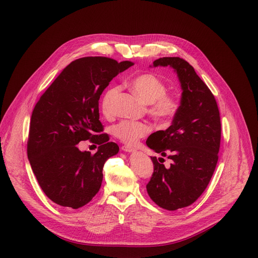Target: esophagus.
<instances>
[{"mask_svg": "<svg viewBox=\"0 0 258 258\" xmlns=\"http://www.w3.org/2000/svg\"><path fill=\"white\" fill-rule=\"evenodd\" d=\"M121 150L123 151V152H126V153H135V152H136V150H135V148L130 147V146H122Z\"/></svg>", "mask_w": 258, "mask_h": 258, "instance_id": "esophagus-1", "label": "esophagus"}]
</instances>
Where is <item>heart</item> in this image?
Returning <instances> with one entry per match:
<instances>
[{
  "label": "heart",
  "instance_id": "heart-1",
  "mask_svg": "<svg viewBox=\"0 0 258 258\" xmlns=\"http://www.w3.org/2000/svg\"><path fill=\"white\" fill-rule=\"evenodd\" d=\"M131 87L133 91L147 104H151V115L162 122L171 120L178 112L179 104L173 97L166 95L167 87L164 81L158 76L146 73L135 77ZM118 93V88L108 89L101 100V110L104 115L113 113V100ZM150 132V127L141 121H121L114 126V135L128 145L136 143L140 138L144 137Z\"/></svg>",
  "mask_w": 258,
  "mask_h": 258
}]
</instances>
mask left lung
I'll use <instances>...</instances> for the list:
<instances>
[{"mask_svg": "<svg viewBox=\"0 0 258 258\" xmlns=\"http://www.w3.org/2000/svg\"><path fill=\"white\" fill-rule=\"evenodd\" d=\"M153 67H170L182 89L171 125L146 140L151 150L163 157L169 154L172 161L166 168L151 157L154 173L146 185L147 194L158 206L173 211L191 205L209 184L219 160L221 118L213 94L186 60L163 57Z\"/></svg>", "mask_w": 258, "mask_h": 258, "instance_id": "1", "label": "left lung"}]
</instances>
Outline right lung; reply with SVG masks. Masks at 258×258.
Instances as JSON below:
<instances>
[{
  "label": "right lung",
  "mask_w": 258,
  "mask_h": 258,
  "mask_svg": "<svg viewBox=\"0 0 258 258\" xmlns=\"http://www.w3.org/2000/svg\"><path fill=\"white\" fill-rule=\"evenodd\" d=\"M134 62L101 56L68 64L42 95L32 112L27 153L45 195L57 205L77 209L99 191L105 161L119 152L99 120V98L110 81ZM91 140L94 155L77 144Z\"/></svg>",
  "instance_id": "right-lung-1"
}]
</instances>
